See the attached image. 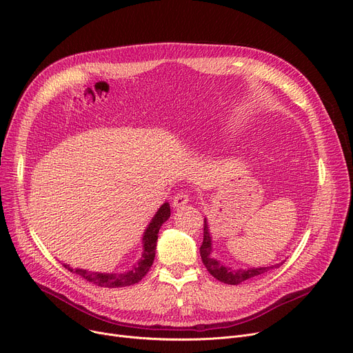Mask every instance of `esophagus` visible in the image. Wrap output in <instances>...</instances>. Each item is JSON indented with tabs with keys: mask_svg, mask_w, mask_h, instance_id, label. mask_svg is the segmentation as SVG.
<instances>
[{
	"mask_svg": "<svg viewBox=\"0 0 353 353\" xmlns=\"http://www.w3.org/2000/svg\"><path fill=\"white\" fill-rule=\"evenodd\" d=\"M189 193L188 192H179L174 197H173V208H176V209H180V208H183V206H186L188 203H189Z\"/></svg>",
	"mask_w": 353,
	"mask_h": 353,
	"instance_id": "1",
	"label": "esophagus"
}]
</instances>
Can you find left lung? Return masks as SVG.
<instances>
[{
	"label": "left lung",
	"instance_id": "8db88e82",
	"mask_svg": "<svg viewBox=\"0 0 353 353\" xmlns=\"http://www.w3.org/2000/svg\"><path fill=\"white\" fill-rule=\"evenodd\" d=\"M212 252V237L209 233L208 228V221L205 220V226H203V243L200 246V256H201V262L206 266L209 273L216 277L217 281L228 283V285H239L248 279H252V277L261 276L263 273H268L269 270L279 268L282 263L274 265V266H268V268H253V269H239V270H232L230 268H225L220 262H217L216 259H212L210 256Z\"/></svg>",
	"mask_w": 353,
	"mask_h": 353
}]
</instances>
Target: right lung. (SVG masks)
Here are the masks:
<instances>
[{
	"instance_id": "1",
	"label": "right lung",
	"mask_w": 353,
	"mask_h": 353,
	"mask_svg": "<svg viewBox=\"0 0 353 353\" xmlns=\"http://www.w3.org/2000/svg\"><path fill=\"white\" fill-rule=\"evenodd\" d=\"M169 217H170V206L169 203H164L156 213V216L153 217V220L150 221L147 230L144 232V236H143L144 252L141 254L140 262L132 270L124 272V273H97V272H90L83 269H72L70 268V265H65V263L63 266L67 270L81 276L87 282H91L101 288H124V286L134 285L140 282L147 274V272L150 270L156 256V243H157L160 226Z\"/></svg>"
}]
</instances>
